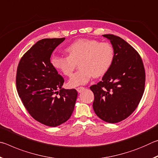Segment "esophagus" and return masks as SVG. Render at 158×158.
<instances>
[{
    "label": "esophagus",
    "mask_w": 158,
    "mask_h": 158,
    "mask_svg": "<svg viewBox=\"0 0 158 158\" xmlns=\"http://www.w3.org/2000/svg\"><path fill=\"white\" fill-rule=\"evenodd\" d=\"M85 90V88L84 87H79L77 89V90L78 91V93H81L83 90Z\"/></svg>",
    "instance_id": "34e87169"
}]
</instances>
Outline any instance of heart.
<instances>
[{"label": "heart", "mask_w": 158, "mask_h": 158, "mask_svg": "<svg viewBox=\"0 0 158 158\" xmlns=\"http://www.w3.org/2000/svg\"><path fill=\"white\" fill-rule=\"evenodd\" d=\"M68 56L53 55L52 65L64 75L70 76L79 62V71L74 73L68 81L70 87L85 85L93 77H100L106 73L114 58L111 44L96 40L79 39L65 49Z\"/></svg>", "instance_id": "obj_1"}]
</instances>
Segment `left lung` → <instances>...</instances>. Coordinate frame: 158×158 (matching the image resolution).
Here are the masks:
<instances>
[{"label": "left lung", "mask_w": 158, "mask_h": 158, "mask_svg": "<svg viewBox=\"0 0 158 158\" xmlns=\"http://www.w3.org/2000/svg\"><path fill=\"white\" fill-rule=\"evenodd\" d=\"M110 41L114 58L102 81L91 85L93 108L102 121L116 123L127 118L137 108L145 85L142 60L130 44L111 34L102 35Z\"/></svg>", "instance_id": "obj_1"}]
</instances>
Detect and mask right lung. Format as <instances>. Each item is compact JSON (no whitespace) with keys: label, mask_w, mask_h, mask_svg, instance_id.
Instances as JSON below:
<instances>
[{"label":"right lung","mask_w":158,"mask_h":158,"mask_svg":"<svg viewBox=\"0 0 158 158\" xmlns=\"http://www.w3.org/2000/svg\"><path fill=\"white\" fill-rule=\"evenodd\" d=\"M65 39L36 42L23 56L17 68V89L23 105L33 118L50 127L68 121L77 98L75 89L62 87L64 79L50 60L53 50Z\"/></svg>","instance_id":"add662e5"}]
</instances>
